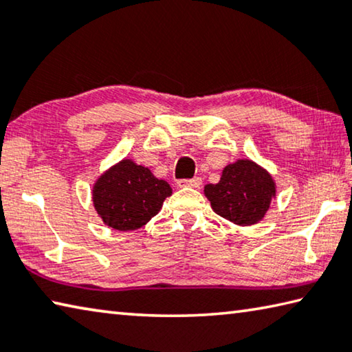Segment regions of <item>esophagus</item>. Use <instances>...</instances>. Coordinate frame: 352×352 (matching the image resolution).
Masks as SVG:
<instances>
[{"mask_svg":"<svg viewBox=\"0 0 352 352\" xmlns=\"http://www.w3.org/2000/svg\"><path fill=\"white\" fill-rule=\"evenodd\" d=\"M177 186L178 188H200L201 186V178L195 177L192 180H178L177 182Z\"/></svg>","mask_w":352,"mask_h":352,"instance_id":"34e87169","label":"esophagus"}]
</instances>
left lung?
Returning a JSON list of instances; mask_svg holds the SVG:
<instances>
[{
    "label": "left lung",
    "mask_w": 352,
    "mask_h": 352,
    "mask_svg": "<svg viewBox=\"0 0 352 352\" xmlns=\"http://www.w3.org/2000/svg\"><path fill=\"white\" fill-rule=\"evenodd\" d=\"M204 192L212 211L239 226L259 223L276 199L275 178L253 160L239 158L226 164L216 184H206Z\"/></svg>",
    "instance_id": "obj_1"
}]
</instances>
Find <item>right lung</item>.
Here are the masks:
<instances>
[{
	"label": "right lung",
	"instance_id": "obj_1",
	"mask_svg": "<svg viewBox=\"0 0 352 352\" xmlns=\"http://www.w3.org/2000/svg\"><path fill=\"white\" fill-rule=\"evenodd\" d=\"M91 194L94 210L107 226L133 231L157 216L172 189L146 166L124 158L96 178Z\"/></svg>",
	"mask_w": 352,
	"mask_h": 352
}]
</instances>
